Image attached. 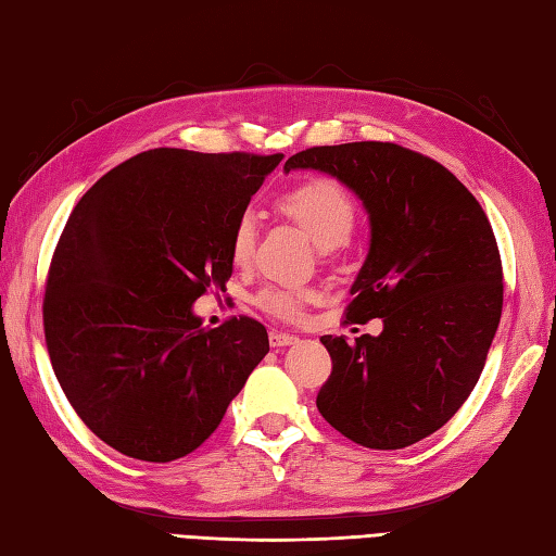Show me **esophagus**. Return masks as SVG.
Here are the masks:
<instances>
[{
	"label": "esophagus",
	"instance_id": "34e87169",
	"mask_svg": "<svg viewBox=\"0 0 556 556\" xmlns=\"http://www.w3.org/2000/svg\"><path fill=\"white\" fill-rule=\"evenodd\" d=\"M299 337L296 334H289V332H277V329H271L269 332V344L275 349H285V346H291L296 344Z\"/></svg>",
	"mask_w": 556,
	"mask_h": 556
}]
</instances>
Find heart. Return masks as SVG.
<instances>
[{"instance_id": "b5f03b06", "label": "heart", "mask_w": 556, "mask_h": 556, "mask_svg": "<svg viewBox=\"0 0 556 556\" xmlns=\"http://www.w3.org/2000/svg\"><path fill=\"white\" fill-rule=\"evenodd\" d=\"M277 210L311 236L325 253H334L339 245L349 243L358 227V203L349 188L332 176H313L299 186L289 188L277 198ZM257 239V222L253 212H241L236 217L229 253L236 265H245L253 255ZM315 299L311 287L299 285H269L255 296L260 311L277 320L299 323L308 303Z\"/></svg>"}]
</instances>
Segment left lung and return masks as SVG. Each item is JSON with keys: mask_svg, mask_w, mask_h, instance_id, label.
I'll use <instances>...</instances> for the list:
<instances>
[{"mask_svg": "<svg viewBox=\"0 0 556 556\" xmlns=\"http://www.w3.org/2000/svg\"><path fill=\"white\" fill-rule=\"evenodd\" d=\"M285 169L337 176L370 215L344 325L382 317L384 329L353 344L320 337L332 372L317 410L361 446L416 444L473 392L500 327L502 257L485 210L440 162L396 143L317 146Z\"/></svg>", "mask_w": 556, "mask_h": 556, "instance_id": "8db88e82", "label": "left lung"}]
</instances>
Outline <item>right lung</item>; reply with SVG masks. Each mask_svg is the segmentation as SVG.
Instances as JSON below:
<instances>
[{
  "label": "right lung",
  "instance_id": "add662e5",
  "mask_svg": "<svg viewBox=\"0 0 556 556\" xmlns=\"http://www.w3.org/2000/svg\"><path fill=\"white\" fill-rule=\"evenodd\" d=\"M279 160L155 148L71 212L47 271L45 341L68 404L119 454L195 452L269 351L253 317L210 329L191 305L227 291L231 227Z\"/></svg>",
  "mask_w": 556,
  "mask_h": 556
}]
</instances>
